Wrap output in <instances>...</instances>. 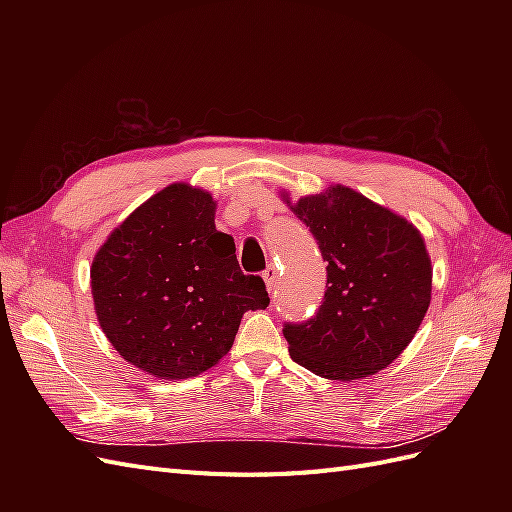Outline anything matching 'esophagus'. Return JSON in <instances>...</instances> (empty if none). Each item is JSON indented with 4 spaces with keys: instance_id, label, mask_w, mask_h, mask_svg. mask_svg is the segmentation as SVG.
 <instances>
[{
    "instance_id": "esophagus-1",
    "label": "esophagus",
    "mask_w": 512,
    "mask_h": 512,
    "mask_svg": "<svg viewBox=\"0 0 512 512\" xmlns=\"http://www.w3.org/2000/svg\"><path fill=\"white\" fill-rule=\"evenodd\" d=\"M262 280H265L267 290L273 292V290H275V284H277V271H275L273 267H267L265 271H262Z\"/></svg>"
}]
</instances>
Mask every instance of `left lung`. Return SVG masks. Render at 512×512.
Returning <instances> with one entry per match:
<instances>
[{"label": "left lung", "mask_w": 512, "mask_h": 512, "mask_svg": "<svg viewBox=\"0 0 512 512\" xmlns=\"http://www.w3.org/2000/svg\"><path fill=\"white\" fill-rule=\"evenodd\" d=\"M284 203L309 226L327 265L314 318L286 324L288 352L312 374L352 382L389 367L431 301V258L418 228L346 185Z\"/></svg>", "instance_id": "left-lung-1"}]
</instances>
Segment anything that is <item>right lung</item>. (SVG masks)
<instances>
[{"label": "right lung", "instance_id": "add662e5", "mask_svg": "<svg viewBox=\"0 0 512 512\" xmlns=\"http://www.w3.org/2000/svg\"><path fill=\"white\" fill-rule=\"evenodd\" d=\"M207 190L170 183L106 237L91 262V297L113 348L160 380L218 365L247 309H265L258 275H243L235 239L215 230Z\"/></svg>", "mask_w": 512, "mask_h": 512}]
</instances>
